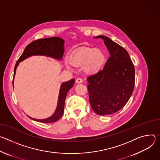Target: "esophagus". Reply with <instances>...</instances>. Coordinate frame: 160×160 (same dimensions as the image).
<instances>
[{"instance_id": "34e87169", "label": "esophagus", "mask_w": 160, "mask_h": 160, "mask_svg": "<svg viewBox=\"0 0 160 160\" xmlns=\"http://www.w3.org/2000/svg\"><path fill=\"white\" fill-rule=\"evenodd\" d=\"M76 82L77 83H82V82H83V81H82V79H81V78H78V79H76Z\"/></svg>"}]
</instances>
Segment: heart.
I'll return each mask as SVG.
<instances>
[{
	"mask_svg": "<svg viewBox=\"0 0 160 160\" xmlns=\"http://www.w3.org/2000/svg\"><path fill=\"white\" fill-rule=\"evenodd\" d=\"M106 62L105 52L100 48L83 47L78 49L71 58L72 65L83 67L86 72L95 74L103 68Z\"/></svg>",
	"mask_w": 160,
	"mask_h": 160,
	"instance_id": "obj_1",
	"label": "heart"
}]
</instances>
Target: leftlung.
Listing matches in <instances>:
<instances>
[{"label":"left lung","mask_w":160,"mask_h":160,"mask_svg":"<svg viewBox=\"0 0 160 160\" xmlns=\"http://www.w3.org/2000/svg\"><path fill=\"white\" fill-rule=\"evenodd\" d=\"M110 57L99 72L88 77L91 107L98 115L114 114L129 100L135 86V67L127 51L110 38L98 35Z\"/></svg>","instance_id":"1"}]
</instances>
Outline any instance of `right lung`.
I'll return each instance as SVG.
<instances>
[{
    "label": "right lung",
    "instance_id": "add662e5",
    "mask_svg": "<svg viewBox=\"0 0 160 160\" xmlns=\"http://www.w3.org/2000/svg\"><path fill=\"white\" fill-rule=\"evenodd\" d=\"M64 42L65 41L60 38L53 37L38 39L30 43L25 48L22 55L18 60L15 65L14 77L15 76L16 67L19 65V63L31 56L42 55L51 57L57 60H62L64 52ZM13 82L14 78L12 80V84ZM75 79H72L68 81L64 82L61 84L57 109L51 116L43 119H38L28 117L34 121L41 122H53L58 121L62 117L64 111L65 100L67 94L70 88H72Z\"/></svg>",
    "mask_w": 160,
    "mask_h": 160
}]
</instances>
